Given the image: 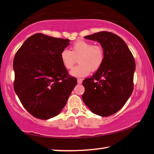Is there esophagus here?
Listing matches in <instances>:
<instances>
[{"label":"esophagus","mask_w":154,"mask_h":154,"mask_svg":"<svg viewBox=\"0 0 154 154\" xmlns=\"http://www.w3.org/2000/svg\"><path fill=\"white\" fill-rule=\"evenodd\" d=\"M82 79H81V78H78L77 79V83L78 84H82Z\"/></svg>","instance_id":"1"}]
</instances>
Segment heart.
I'll return each instance as SVG.
<instances>
[{
    "label": "heart",
    "mask_w": 154,
    "mask_h": 154,
    "mask_svg": "<svg viewBox=\"0 0 154 154\" xmlns=\"http://www.w3.org/2000/svg\"><path fill=\"white\" fill-rule=\"evenodd\" d=\"M104 50L100 45H93L90 41L79 39L71 46V50L64 49L60 54L61 63L66 69L74 67L77 59L79 63L71 71L75 77H85L91 71H97L104 61Z\"/></svg>",
    "instance_id": "b5f03b06"
}]
</instances>
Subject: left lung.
<instances>
[{
  "label": "left lung",
  "instance_id": "1",
  "mask_svg": "<svg viewBox=\"0 0 154 154\" xmlns=\"http://www.w3.org/2000/svg\"><path fill=\"white\" fill-rule=\"evenodd\" d=\"M84 38L98 41L105 57L100 69L82 82V100L93 113L111 116L123 107L134 90L135 59L125 41L113 33L102 31Z\"/></svg>",
  "mask_w": 154,
  "mask_h": 154
}]
</instances>
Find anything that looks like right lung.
I'll return each mask as SVG.
<instances>
[{"label":"right lung","mask_w":154,"mask_h":154,"mask_svg":"<svg viewBox=\"0 0 154 154\" xmlns=\"http://www.w3.org/2000/svg\"><path fill=\"white\" fill-rule=\"evenodd\" d=\"M69 41L37 33L27 38L15 54L14 88L23 106L36 118L57 116L77 85L60 58Z\"/></svg>","instance_id":"right-lung-1"}]
</instances>
